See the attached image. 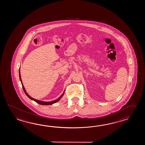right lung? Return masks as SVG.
I'll return each instance as SVG.
<instances>
[{
    "label": "right lung",
    "instance_id": "1",
    "mask_svg": "<svg viewBox=\"0 0 145 145\" xmlns=\"http://www.w3.org/2000/svg\"><path fill=\"white\" fill-rule=\"evenodd\" d=\"M19 77H20V80L21 82V83H22V88H23V89L24 92L25 93V94H26V95L28 97V98H29V99H31V100H33V101H34L35 102H36V103H37L38 104H40V105H52V104H54V103H56V102H59V101L60 100V99L62 98V97H63V96L64 95V94L65 91H64L62 95H61V96L59 97V99H56V100H55V101H51V102H44V101H40V100H37V99H34V98H33V97H31V96H30L26 92V91L25 89L24 86L23 84V83H22V79H21V74H20V69H19Z\"/></svg>",
    "mask_w": 145,
    "mask_h": 145
}]
</instances>
